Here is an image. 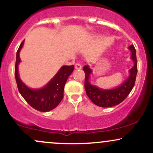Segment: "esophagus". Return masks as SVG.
Instances as JSON below:
<instances>
[{
  "label": "esophagus",
  "instance_id": "obj_1",
  "mask_svg": "<svg viewBox=\"0 0 153 153\" xmlns=\"http://www.w3.org/2000/svg\"><path fill=\"white\" fill-rule=\"evenodd\" d=\"M75 68L76 69V70H80V69H81L82 68V65H80V63H75Z\"/></svg>",
  "mask_w": 153,
  "mask_h": 153
}]
</instances>
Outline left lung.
<instances>
[{"instance_id":"left-lung-1","label":"left lung","mask_w":153,"mask_h":153,"mask_svg":"<svg viewBox=\"0 0 153 153\" xmlns=\"http://www.w3.org/2000/svg\"><path fill=\"white\" fill-rule=\"evenodd\" d=\"M128 48L131 51V59L133 60L134 65L130 70L128 78L122 82L118 87L110 90L101 89L96 85H93L89 81L92 70L88 65H85L83 71L85 74V89L86 94L93 103L102 108H109L117 105L122 102L130 94L132 88L135 85L136 75L137 73L136 51L133 45H130Z\"/></svg>"}]
</instances>
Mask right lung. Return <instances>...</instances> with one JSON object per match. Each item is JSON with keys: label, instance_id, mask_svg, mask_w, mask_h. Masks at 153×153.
<instances>
[{"label": "right lung", "instance_id": "right-lung-1", "mask_svg": "<svg viewBox=\"0 0 153 153\" xmlns=\"http://www.w3.org/2000/svg\"><path fill=\"white\" fill-rule=\"evenodd\" d=\"M24 40L20 45L16 53L15 65V77L19 93L31 107L40 112H48L54 109L63 98V91L65 82L73 73L74 65H63L56 75L40 89H31L22 82L18 74V65L21 62L19 54L23 48Z\"/></svg>", "mask_w": 153, "mask_h": 153}]
</instances>
